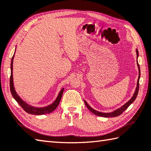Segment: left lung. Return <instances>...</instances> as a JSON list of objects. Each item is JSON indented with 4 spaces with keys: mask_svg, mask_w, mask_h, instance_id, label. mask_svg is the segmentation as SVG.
Here are the masks:
<instances>
[{
    "mask_svg": "<svg viewBox=\"0 0 151 151\" xmlns=\"http://www.w3.org/2000/svg\"><path fill=\"white\" fill-rule=\"evenodd\" d=\"M136 54H137V67H138V69H139V77H138V80H137V87H136V89H135V92L134 93V95H133L132 98L129 100V101L126 103L124 105H122V107L119 108L116 110H115L113 112H111V113H101V112H99V111H97L96 110H94L93 109L91 108L90 106L88 104V103L84 100V103L86 106L87 108L89 109V110L91 112V113H93L94 114L97 115V116H101V117H106V118H109V117H116L119 116L121 114H122L124 111L126 109L128 108L129 105H130L132 103L135 101V99H136V97L137 96V94H138V91H139V78H140V67H139V65L138 62H137V58L139 56V53H138V50H136Z\"/></svg>",
    "mask_w": 151,
    "mask_h": 151,
    "instance_id": "left-lung-1",
    "label": "left lung"
}]
</instances>
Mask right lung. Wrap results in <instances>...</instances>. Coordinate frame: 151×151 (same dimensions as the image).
I'll return each instance as SVG.
<instances>
[{"label":"right lung","instance_id":"right-lung-1","mask_svg":"<svg viewBox=\"0 0 151 151\" xmlns=\"http://www.w3.org/2000/svg\"><path fill=\"white\" fill-rule=\"evenodd\" d=\"M15 53L13 55L11 61V75H10V91L14 99L17 102V103L23 108V110H24L27 113L29 114H35V115H42V114H48L52 113L53 111H54L55 109L57 108V107L60 103L62 95H63L64 88H63L60 90V93H59L57 98L54 101V103H52V104H50L46 107H35L33 106H31L29 105L27 103L23 101V100L21 98V97L17 95V92L15 90L14 86V81H13V60L14 58Z\"/></svg>","mask_w":151,"mask_h":151}]
</instances>
